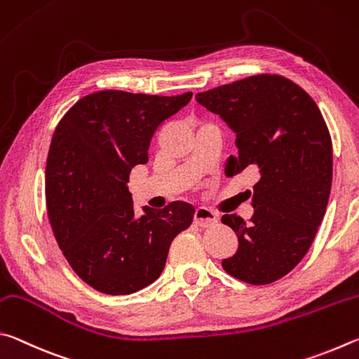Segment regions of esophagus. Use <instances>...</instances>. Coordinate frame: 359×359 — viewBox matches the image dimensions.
<instances>
[{
    "instance_id": "1",
    "label": "esophagus",
    "mask_w": 359,
    "mask_h": 359,
    "mask_svg": "<svg viewBox=\"0 0 359 359\" xmlns=\"http://www.w3.org/2000/svg\"><path fill=\"white\" fill-rule=\"evenodd\" d=\"M194 222L198 227H210V225L217 222V215L208 208H197L196 212H194Z\"/></svg>"
}]
</instances>
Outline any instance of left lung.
<instances>
[{
	"instance_id": "8db88e82",
	"label": "left lung",
	"mask_w": 359,
	"mask_h": 359,
	"mask_svg": "<svg viewBox=\"0 0 359 359\" xmlns=\"http://www.w3.org/2000/svg\"><path fill=\"white\" fill-rule=\"evenodd\" d=\"M196 99L236 132L238 159L227 173L255 170L254 216L224 215L238 250L225 273L268 285L303 260L328 206L332 142L322 111L303 88L278 74L250 75L197 93Z\"/></svg>"
}]
</instances>
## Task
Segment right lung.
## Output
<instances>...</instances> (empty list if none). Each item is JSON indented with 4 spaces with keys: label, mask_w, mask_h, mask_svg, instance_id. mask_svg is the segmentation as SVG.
I'll return each instance as SVG.
<instances>
[{
    "label": "right lung",
    "mask_w": 359,
    "mask_h": 359,
    "mask_svg": "<svg viewBox=\"0 0 359 359\" xmlns=\"http://www.w3.org/2000/svg\"><path fill=\"white\" fill-rule=\"evenodd\" d=\"M191 97L97 91L56 126L46 167L48 221L74 273L94 290L129 294L153 284L173 238L192 224L196 211L184 202L144 206L137 217L128 191L157 128Z\"/></svg>",
    "instance_id": "right-lung-1"
}]
</instances>
